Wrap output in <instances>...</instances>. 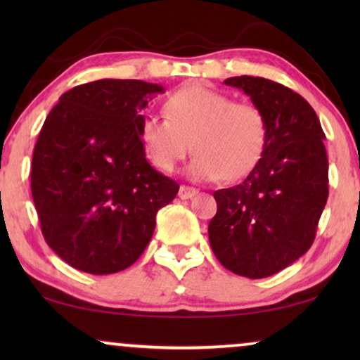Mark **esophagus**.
I'll use <instances>...</instances> for the list:
<instances>
[{
  "label": "esophagus",
  "mask_w": 360,
  "mask_h": 360,
  "mask_svg": "<svg viewBox=\"0 0 360 360\" xmlns=\"http://www.w3.org/2000/svg\"><path fill=\"white\" fill-rule=\"evenodd\" d=\"M196 193H198V190H196V188H191V186L181 185L180 190H179V198L180 200H190V198H193Z\"/></svg>",
  "instance_id": "1"
}]
</instances>
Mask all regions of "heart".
Here are the masks:
<instances>
[{
    "label": "heart",
    "mask_w": 360,
    "mask_h": 360,
    "mask_svg": "<svg viewBox=\"0 0 360 360\" xmlns=\"http://www.w3.org/2000/svg\"><path fill=\"white\" fill-rule=\"evenodd\" d=\"M165 115H146L141 122L146 154L162 172L174 170L191 142V179L239 180L259 164L267 144V120L259 106L198 83L172 93Z\"/></svg>",
    "instance_id": "heart-1"
}]
</instances>
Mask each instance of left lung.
Masks as SVG:
<instances>
[{"instance_id": "left-lung-1", "label": "left lung", "mask_w": 360, "mask_h": 360, "mask_svg": "<svg viewBox=\"0 0 360 360\" xmlns=\"http://www.w3.org/2000/svg\"><path fill=\"white\" fill-rule=\"evenodd\" d=\"M267 120V144L259 164L239 185L214 191L211 249L231 272L264 278L311 248L328 200L324 132L309 103L262 77H231Z\"/></svg>"}]
</instances>
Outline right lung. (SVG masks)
I'll return each instance as SVG.
<instances>
[{"label":"right lung","instance_id":"obj_1","mask_svg":"<svg viewBox=\"0 0 360 360\" xmlns=\"http://www.w3.org/2000/svg\"><path fill=\"white\" fill-rule=\"evenodd\" d=\"M164 86L103 78L58 98L34 147L31 191L49 248L73 269L121 272L144 252L179 184L141 142L142 110Z\"/></svg>","mask_w":360,"mask_h":360}]
</instances>
